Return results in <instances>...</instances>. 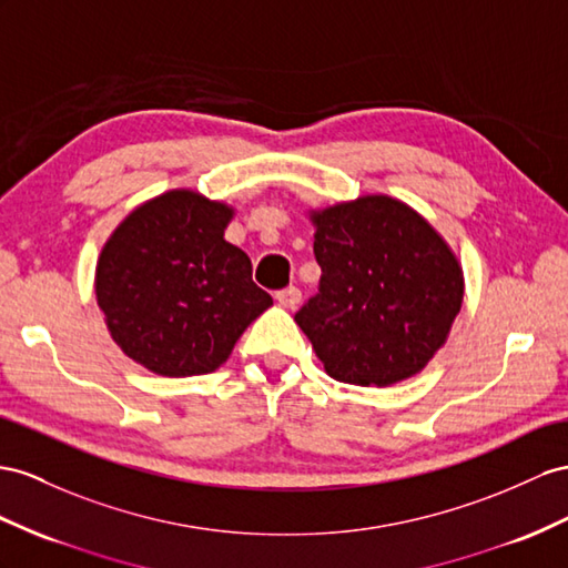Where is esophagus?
<instances>
[{"mask_svg":"<svg viewBox=\"0 0 568 568\" xmlns=\"http://www.w3.org/2000/svg\"><path fill=\"white\" fill-rule=\"evenodd\" d=\"M275 300H278V302L283 304V307H287V310H295L297 304H300V300H302V293H300V287L290 285V287L278 290V293H275Z\"/></svg>","mask_w":568,"mask_h":568,"instance_id":"34e87169","label":"esophagus"}]
</instances>
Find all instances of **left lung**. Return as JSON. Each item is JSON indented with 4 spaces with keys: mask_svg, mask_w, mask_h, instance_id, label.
<instances>
[{
    "mask_svg": "<svg viewBox=\"0 0 568 568\" xmlns=\"http://www.w3.org/2000/svg\"><path fill=\"white\" fill-rule=\"evenodd\" d=\"M318 293L295 322L333 379L388 386L417 374L460 312L463 275L405 203L365 196L314 213Z\"/></svg>",
    "mask_w": 568,
    "mask_h": 568,
    "instance_id": "obj_1",
    "label": "left lung"
}]
</instances>
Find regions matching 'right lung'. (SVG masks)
Listing matches in <instances>:
<instances>
[{"instance_id":"obj_1","label":"right lung","mask_w":568,"mask_h":568,"mask_svg":"<svg viewBox=\"0 0 568 568\" xmlns=\"http://www.w3.org/2000/svg\"><path fill=\"white\" fill-rule=\"evenodd\" d=\"M232 211L196 192L143 203L112 232L95 295L124 355L163 376L217 369L273 300L223 232Z\"/></svg>"}]
</instances>
